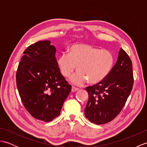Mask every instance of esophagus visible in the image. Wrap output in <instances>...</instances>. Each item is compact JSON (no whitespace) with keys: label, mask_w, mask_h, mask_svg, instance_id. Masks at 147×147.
I'll use <instances>...</instances> for the list:
<instances>
[{"label":"esophagus","mask_w":147,"mask_h":147,"mask_svg":"<svg viewBox=\"0 0 147 147\" xmlns=\"http://www.w3.org/2000/svg\"><path fill=\"white\" fill-rule=\"evenodd\" d=\"M78 90H79V88H76V87H74V86H73V87H72V88H71V92H75L76 91H78Z\"/></svg>","instance_id":"34e87169"}]
</instances>
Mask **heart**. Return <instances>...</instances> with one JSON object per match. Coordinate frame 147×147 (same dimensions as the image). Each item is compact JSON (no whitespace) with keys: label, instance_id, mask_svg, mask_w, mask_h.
<instances>
[{"label":"heart","instance_id":"obj_1","mask_svg":"<svg viewBox=\"0 0 147 147\" xmlns=\"http://www.w3.org/2000/svg\"><path fill=\"white\" fill-rule=\"evenodd\" d=\"M62 76L69 78L74 71L78 72L71 78L75 85H83L87 81L90 85H98L106 79L114 64V57L107 50L88 44L72 45L68 53H62L57 59Z\"/></svg>","mask_w":147,"mask_h":147}]
</instances>
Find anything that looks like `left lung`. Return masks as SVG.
Returning <instances> with one entry per match:
<instances>
[{
  "instance_id": "left-lung-1",
  "label": "left lung",
  "mask_w": 147,
  "mask_h": 147,
  "mask_svg": "<svg viewBox=\"0 0 147 147\" xmlns=\"http://www.w3.org/2000/svg\"><path fill=\"white\" fill-rule=\"evenodd\" d=\"M132 62L120 49L116 63L109 76L98 85L88 86V100L85 109L88 119L96 124L112 121L120 113L133 86Z\"/></svg>"
}]
</instances>
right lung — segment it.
Here are the masks:
<instances>
[{"instance_id":"right-lung-1","label":"right lung","mask_w":147,"mask_h":147,"mask_svg":"<svg viewBox=\"0 0 147 147\" xmlns=\"http://www.w3.org/2000/svg\"><path fill=\"white\" fill-rule=\"evenodd\" d=\"M51 41L37 42L24 51L16 73L21 101L33 117L49 122L60 115L71 90L62 75Z\"/></svg>"}]
</instances>
